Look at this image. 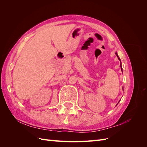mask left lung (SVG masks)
<instances>
[{
  "instance_id": "left-lung-1",
  "label": "left lung",
  "mask_w": 147,
  "mask_h": 147,
  "mask_svg": "<svg viewBox=\"0 0 147 147\" xmlns=\"http://www.w3.org/2000/svg\"><path fill=\"white\" fill-rule=\"evenodd\" d=\"M116 55H117V57H118V56L117 55V53H116ZM118 59L120 61V59L119 58V57H118ZM120 62H121V61H120ZM120 67H121V71H122V67H121V63H120Z\"/></svg>"
}]
</instances>
